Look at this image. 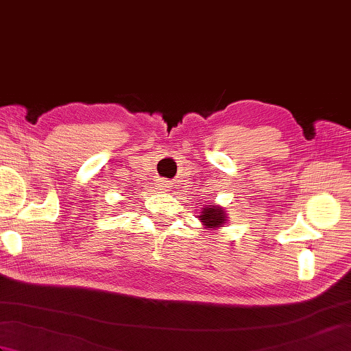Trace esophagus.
Wrapping results in <instances>:
<instances>
[{
    "label": "esophagus",
    "mask_w": 351,
    "mask_h": 351,
    "mask_svg": "<svg viewBox=\"0 0 351 351\" xmlns=\"http://www.w3.org/2000/svg\"><path fill=\"white\" fill-rule=\"evenodd\" d=\"M170 187V184H169V181H162L161 184H160V190H164V191H166L167 189Z\"/></svg>",
    "instance_id": "obj_1"
}]
</instances>
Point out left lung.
<instances>
[{
	"mask_svg": "<svg viewBox=\"0 0 351 351\" xmlns=\"http://www.w3.org/2000/svg\"><path fill=\"white\" fill-rule=\"evenodd\" d=\"M223 208L219 206H205L202 210V214L199 215V220H202V223L208 228H219L221 225H225V215H223Z\"/></svg>",
	"mask_w": 351,
	"mask_h": 351,
	"instance_id": "obj_1",
	"label": "left lung"
}]
</instances>
